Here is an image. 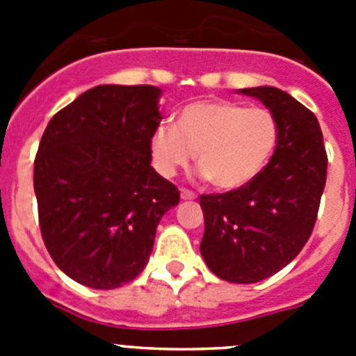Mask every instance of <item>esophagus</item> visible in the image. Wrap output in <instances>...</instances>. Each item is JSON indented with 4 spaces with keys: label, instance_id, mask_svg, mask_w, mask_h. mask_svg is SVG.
I'll return each mask as SVG.
<instances>
[{
    "label": "esophagus",
    "instance_id": "esophagus-1",
    "mask_svg": "<svg viewBox=\"0 0 356 356\" xmlns=\"http://www.w3.org/2000/svg\"><path fill=\"white\" fill-rule=\"evenodd\" d=\"M180 196L181 200H196V194H194L193 191H188V188H181Z\"/></svg>",
    "mask_w": 356,
    "mask_h": 356
}]
</instances>
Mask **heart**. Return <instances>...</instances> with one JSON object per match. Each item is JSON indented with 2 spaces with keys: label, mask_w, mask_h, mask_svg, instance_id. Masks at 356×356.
Here are the masks:
<instances>
[{
  "label": "heart",
  "mask_w": 356,
  "mask_h": 356,
  "mask_svg": "<svg viewBox=\"0 0 356 356\" xmlns=\"http://www.w3.org/2000/svg\"><path fill=\"white\" fill-rule=\"evenodd\" d=\"M278 144V122L266 108L235 102H196L184 106L176 124L162 122L151 135L156 171L171 178L196 153L201 175L219 191H237L253 181Z\"/></svg>",
  "instance_id": "obj_1"
}]
</instances>
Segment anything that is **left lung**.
<instances>
[{
	"label": "left lung",
	"instance_id": "8db88e82",
	"mask_svg": "<svg viewBox=\"0 0 356 356\" xmlns=\"http://www.w3.org/2000/svg\"><path fill=\"white\" fill-rule=\"evenodd\" d=\"M278 122V144L253 181L225 194H203L201 257L232 284H257L284 269L312 235L326 184L323 131L316 115L276 87H251Z\"/></svg>",
	"mask_w": 356,
	"mask_h": 356
}]
</instances>
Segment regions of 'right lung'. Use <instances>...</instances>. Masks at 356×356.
<instances>
[{
    "instance_id": "add662e5",
    "label": "right lung",
    "mask_w": 356,
    "mask_h": 356,
    "mask_svg": "<svg viewBox=\"0 0 356 356\" xmlns=\"http://www.w3.org/2000/svg\"><path fill=\"white\" fill-rule=\"evenodd\" d=\"M160 94L153 85H97L44 130L33 165L40 234L53 262L85 287L137 278L160 219L180 201L151 168Z\"/></svg>"
}]
</instances>
